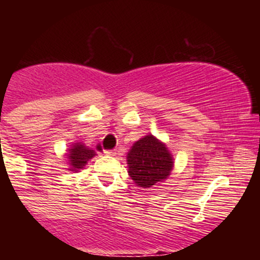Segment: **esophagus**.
Returning a JSON list of instances; mask_svg holds the SVG:
<instances>
[{
	"mask_svg": "<svg viewBox=\"0 0 260 260\" xmlns=\"http://www.w3.org/2000/svg\"><path fill=\"white\" fill-rule=\"evenodd\" d=\"M105 154L109 155V156H115V155H116V150H106Z\"/></svg>",
	"mask_w": 260,
	"mask_h": 260,
	"instance_id": "34e87169",
	"label": "esophagus"
}]
</instances>
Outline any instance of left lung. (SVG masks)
Segmentation results:
<instances>
[{
  "instance_id": "obj_1",
  "label": "left lung",
  "mask_w": 260,
  "mask_h": 260,
  "mask_svg": "<svg viewBox=\"0 0 260 260\" xmlns=\"http://www.w3.org/2000/svg\"><path fill=\"white\" fill-rule=\"evenodd\" d=\"M127 164L131 178L143 188L166 180L174 168L168 148L151 134L134 143L127 155Z\"/></svg>"
}]
</instances>
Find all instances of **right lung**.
<instances>
[{
  "mask_svg": "<svg viewBox=\"0 0 260 260\" xmlns=\"http://www.w3.org/2000/svg\"><path fill=\"white\" fill-rule=\"evenodd\" d=\"M95 151L91 150V149L86 148L85 145L80 144V143H76L73 145L72 149H70V154H68V157H70L71 161V171H78V170H82L86 165L89 160L91 159L92 156H95Z\"/></svg>",
  "mask_w": 260,
  "mask_h": 260,
  "instance_id": "1",
  "label": "right lung"
}]
</instances>
